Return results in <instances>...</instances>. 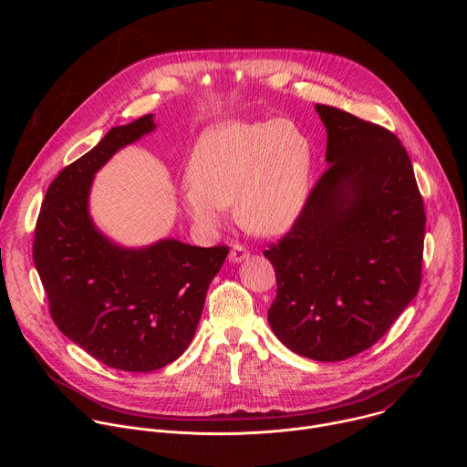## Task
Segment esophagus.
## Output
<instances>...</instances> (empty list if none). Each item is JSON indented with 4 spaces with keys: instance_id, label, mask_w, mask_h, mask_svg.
I'll return each instance as SVG.
<instances>
[{
    "instance_id": "34e87169",
    "label": "esophagus",
    "mask_w": 467,
    "mask_h": 467,
    "mask_svg": "<svg viewBox=\"0 0 467 467\" xmlns=\"http://www.w3.org/2000/svg\"><path fill=\"white\" fill-rule=\"evenodd\" d=\"M247 258H249V251H247L244 245H240V244H234V245L231 247V253H229V260H231L233 264L244 262V260H247Z\"/></svg>"
}]
</instances>
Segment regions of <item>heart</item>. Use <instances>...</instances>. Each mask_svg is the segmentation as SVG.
<instances>
[{
  "label": "heart",
  "mask_w": 467,
  "mask_h": 467,
  "mask_svg": "<svg viewBox=\"0 0 467 467\" xmlns=\"http://www.w3.org/2000/svg\"><path fill=\"white\" fill-rule=\"evenodd\" d=\"M312 153L292 119L223 121L199 139L181 202L202 227H216L225 205L256 234H281L301 214L310 188Z\"/></svg>",
  "instance_id": "heart-1"
}]
</instances>
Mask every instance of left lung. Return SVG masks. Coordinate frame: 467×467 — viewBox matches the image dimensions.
Returning <instances> with one entry per match:
<instances>
[{
	"label": "left lung",
	"instance_id": "1",
	"mask_svg": "<svg viewBox=\"0 0 467 467\" xmlns=\"http://www.w3.org/2000/svg\"><path fill=\"white\" fill-rule=\"evenodd\" d=\"M316 112L328 168L294 227L264 251L277 277L268 321L290 351L338 362L371 348L418 296L425 209L393 132L337 107Z\"/></svg>",
	"mask_w": 467,
	"mask_h": 467
}]
</instances>
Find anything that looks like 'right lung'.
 I'll return each mask as SVG.
<instances>
[{"instance_id":"right-lung-1","label":"right lung","mask_w":467,"mask_h":467,"mask_svg":"<svg viewBox=\"0 0 467 467\" xmlns=\"http://www.w3.org/2000/svg\"><path fill=\"white\" fill-rule=\"evenodd\" d=\"M155 127L153 114L112 127L66 166L46 192L33 244L58 330L121 371H155L184 353L229 253L225 245L197 247L175 238L123 247L96 227L88 209L96 173Z\"/></svg>"}]
</instances>
